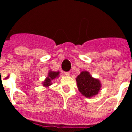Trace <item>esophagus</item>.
Returning a JSON list of instances; mask_svg holds the SVG:
<instances>
[{
    "mask_svg": "<svg viewBox=\"0 0 132 132\" xmlns=\"http://www.w3.org/2000/svg\"><path fill=\"white\" fill-rule=\"evenodd\" d=\"M64 75H67V76H69L70 75V72H64Z\"/></svg>",
    "mask_w": 132,
    "mask_h": 132,
    "instance_id": "esophagus-1",
    "label": "esophagus"
}]
</instances>
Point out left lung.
Here are the masks:
<instances>
[{
	"mask_svg": "<svg viewBox=\"0 0 132 132\" xmlns=\"http://www.w3.org/2000/svg\"><path fill=\"white\" fill-rule=\"evenodd\" d=\"M79 92L86 97L92 96L98 94L101 85L98 79L92 78L89 72L83 71L76 79Z\"/></svg>",
	"mask_w": 132,
	"mask_h": 132,
	"instance_id": "8db88e82",
	"label": "left lung"
}]
</instances>
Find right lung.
<instances>
[{
    "mask_svg": "<svg viewBox=\"0 0 132 132\" xmlns=\"http://www.w3.org/2000/svg\"><path fill=\"white\" fill-rule=\"evenodd\" d=\"M59 72H53V71H50L48 72V75L46 79V80L44 81V82L43 83V86L46 87H48V86L51 84V80H53V79H55L56 77H57L59 76Z\"/></svg>",
    "mask_w": 132,
    "mask_h": 132,
    "instance_id": "1",
    "label": "right lung"
}]
</instances>
